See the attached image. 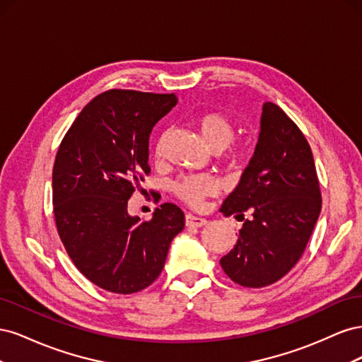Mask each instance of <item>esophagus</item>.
<instances>
[{"label": "esophagus", "instance_id": "esophagus-1", "mask_svg": "<svg viewBox=\"0 0 362 362\" xmlns=\"http://www.w3.org/2000/svg\"><path fill=\"white\" fill-rule=\"evenodd\" d=\"M205 223H206V221H205V218H202V217L192 216V214L185 216V226H189V228H201Z\"/></svg>", "mask_w": 362, "mask_h": 362}]
</instances>
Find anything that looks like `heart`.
<instances>
[{
    "label": "heart",
    "mask_w": 362,
    "mask_h": 362,
    "mask_svg": "<svg viewBox=\"0 0 362 362\" xmlns=\"http://www.w3.org/2000/svg\"><path fill=\"white\" fill-rule=\"evenodd\" d=\"M205 145L214 152L225 149V160L233 168H245L254 157V146L249 141L231 144L235 136V128L231 120L221 113H205L196 120ZM160 152V148H158ZM217 181L205 175H189L172 184L177 198L193 208H199L205 198L217 192Z\"/></svg>",
    "instance_id": "obj_1"
}]
</instances>
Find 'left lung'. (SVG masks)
I'll use <instances>...</instances> for the list:
<instances>
[{"instance_id":"left-lung-1","label":"left lung","mask_w":362,"mask_h":362,"mask_svg":"<svg viewBox=\"0 0 362 362\" xmlns=\"http://www.w3.org/2000/svg\"><path fill=\"white\" fill-rule=\"evenodd\" d=\"M320 210L308 141L281 107L266 103L254 157L221 208L243 221L235 246L221 258L223 272L250 288L279 281L302 257Z\"/></svg>"}]
</instances>
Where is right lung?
Wrapping results in <instances>:
<instances>
[{"label": "right lung", "instance_id": "1", "mask_svg": "<svg viewBox=\"0 0 362 362\" xmlns=\"http://www.w3.org/2000/svg\"><path fill=\"white\" fill-rule=\"evenodd\" d=\"M177 103L175 93L107 90L83 108L57 151L59 235L76 269L107 291L149 287L184 228V213L170 202L156 208L151 221L128 214V199L151 172V131Z\"/></svg>", "mask_w": 362, "mask_h": 362}]
</instances>
